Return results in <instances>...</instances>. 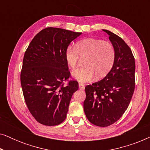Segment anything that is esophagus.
I'll return each instance as SVG.
<instances>
[{"label": "esophagus", "instance_id": "34e87169", "mask_svg": "<svg viewBox=\"0 0 150 150\" xmlns=\"http://www.w3.org/2000/svg\"><path fill=\"white\" fill-rule=\"evenodd\" d=\"M79 89H80L83 90L84 89H85V85H84L83 84L79 83Z\"/></svg>", "mask_w": 150, "mask_h": 150}]
</instances>
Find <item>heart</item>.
I'll use <instances>...</instances> for the list:
<instances>
[{"instance_id": "1", "label": "heart", "mask_w": 150, "mask_h": 150, "mask_svg": "<svg viewBox=\"0 0 150 150\" xmlns=\"http://www.w3.org/2000/svg\"><path fill=\"white\" fill-rule=\"evenodd\" d=\"M79 57H86L85 67L73 71L72 76L81 83H87L93 80L96 74L102 78L109 72L114 65L115 52L109 42L87 38L78 42L74 48H68L65 51V61L71 69L76 67Z\"/></svg>"}]
</instances>
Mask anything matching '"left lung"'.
<instances>
[{
	"label": "left lung",
	"instance_id": "obj_1",
	"mask_svg": "<svg viewBox=\"0 0 150 150\" xmlns=\"http://www.w3.org/2000/svg\"><path fill=\"white\" fill-rule=\"evenodd\" d=\"M103 30L115 49L114 65L103 79L86 86L83 106L91 124L106 127L116 122L128 107L135 87V61L130 47L120 37Z\"/></svg>",
	"mask_w": 150,
	"mask_h": 150
}]
</instances>
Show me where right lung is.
<instances>
[{"mask_svg":"<svg viewBox=\"0 0 150 150\" xmlns=\"http://www.w3.org/2000/svg\"><path fill=\"white\" fill-rule=\"evenodd\" d=\"M82 33L48 27L39 32L26 49L20 82L24 100L37 122L57 126L66 118L79 83L70 77L65 59L67 47Z\"/></svg>","mask_w":150,"mask_h":150,"instance_id":"obj_1","label":"right lung"}]
</instances>
